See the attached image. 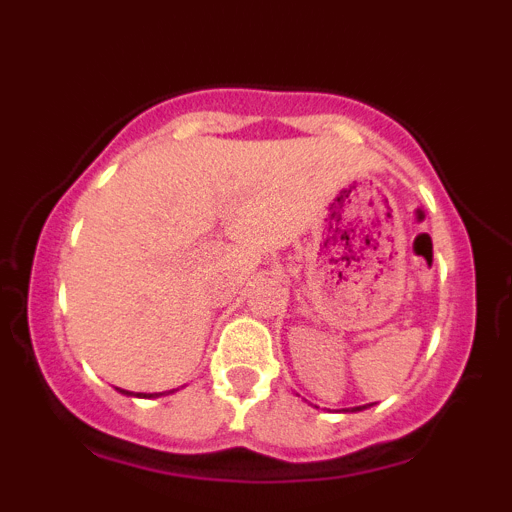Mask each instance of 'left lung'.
I'll return each instance as SVG.
<instances>
[{
  "label": "left lung",
  "mask_w": 512,
  "mask_h": 512,
  "mask_svg": "<svg viewBox=\"0 0 512 512\" xmlns=\"http://www.w3.org/2000/svg\"><path fill=\"white\" fill-rule=\"evenodd\" d=\"M356 410H361V408H356Z\"/></svg>",
  "instance_id": "obj_1"
}]
</instances>
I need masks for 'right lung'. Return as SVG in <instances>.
<instances>
[{
    "mask_svg": "<svg viewBox=\"0 0 512 512\" xmlns=\"http://www.w3.org/2000/svg\"><path fill=\"white\" fill-rule=\"evenodd\" d=\"M140 397H146V395H140Z\"/></svg>",
    "mask_w": 512,
    "mask_h": 512,
    "instance_id": "add662e5",
    "label": "right lung"
}]
</instances>
